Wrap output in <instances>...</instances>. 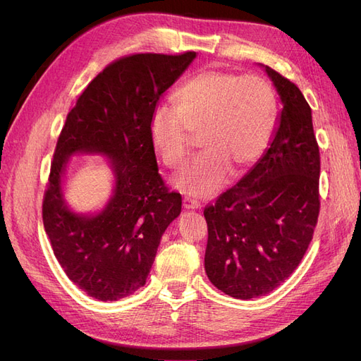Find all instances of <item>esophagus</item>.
Masks as SVG:
<instances>
[{
    "mask_svg": "<svg viewBox=\"0 0 361 361\" xmlns=\"http://www.w3.org/2000/svg\"><path fill=\"white\" fill-rule=\"evenodd\" d=\"M200 207V203L197 200H192V199H188L185 197L183 199V209H199Z\"/></svg>",
    "mask_w": 361,
    "mask_h": 361,
    "instance_id": "1",
    "label": "esophagus"
}]
</instances>
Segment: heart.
Returning a JSON list of instances; mask_svg holds the SVG:
<instances>
[{"label": "heart", "instance_id": "heart-1", "mask_svg": "<svg viewBox=\"0 0 361 361\" xmlns=\"http://www.w3.org/2000/svg\"><path fill=\"white\" fill-rule=\"evenodd\" d=\"M159 104L150 117V143L167 167H178L191 150V133L204 149L173 178V187L209 197L232 171L244 173L264 157L276 133L279 105L272 85L257 75L203 71Z\"/></svg>", "mask_w": 361, "mask_h": 361}]
</instances>
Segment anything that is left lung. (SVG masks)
Instances as JSON below:
<instances>
[{
    "label": "left lung",
    "mask_w": 361,
    "mask_h": 361,
    "mask_svg": "<svg viewBox=\"0 0 361 361\" xmlns=\"http://www.w3.org/2000/svg\"><path fill=\"white\" fill-rule=\"evenodd\" d=\"M281 102L267 152L235 187L204 209V271L233 298L274 290L300 265L319 215V147L301 90L260 64Z\"/></svg>",
    "instance_id": "8db88e82"
}]
</instances>
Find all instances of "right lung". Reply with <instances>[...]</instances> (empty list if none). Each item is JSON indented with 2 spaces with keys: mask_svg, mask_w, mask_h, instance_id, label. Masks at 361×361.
Masks as SVG:
<instances>
[{
  "mask_svg": "<svg viewBox=\"0 0 361 361\" xmlns=\"http://www.w3.org/2000/svg\"><path fill=\"white\" fill-rule=\"evenodd\" d=\"M195 52L135 54L106 66L76 101L57 141L43 226L66 276L89 297L117 301L145 286L161 238L182 209L169 192L150 143L161 94L188 69ZM101 154L114 191L101 210L75 212L66 200L70 157Z\"/></svg>",
  "mask_w": 361,
  "mask_h": 361,
  "instance_id": "obj_1",
  "label": "right lung"
}]
</instances>
